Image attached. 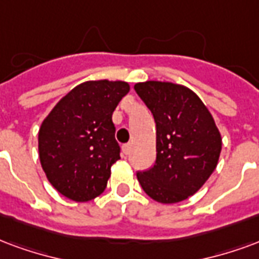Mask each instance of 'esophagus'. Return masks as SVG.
Returning <instances> with one entry per match:
<instances>
[{"mask_svg":"<svg viewBox=\"0 0 259 259\" xmlns=\"http://www.w3.org/2000/svg\"><path fill=\"white\" fill-rule=\"evenodd\" d=\"M122 151H123L124 155H129L130 151H132V145H130V144H123V145H122Z\"/></svg>","mask_w":259,"mask_h":259,"instance_id":"obj_1","label":"esophagus"}]
</instances>
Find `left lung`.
<instances>
[{
    "mask_svg": "<svg viewBox=\"0 0 259 259\" xmlns=\"http://www.w3.org/2000/svg\"><path fill=\"white\" fill-rule=\"evenodd\" d=\"M156 123L154 167L137 173L141 188L159 203L183 202L215 170L222 140L207 107L191 89L171 82L135 85Z\"/></svg>",
    "mask_w": 259,
    "mask_h": 259,
    "instance_id": "left-lung-1",
    "label": "left lung"
}]
</instances>
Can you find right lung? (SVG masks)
<instances>
[{"instance_id":"add662e5","label":"right lung","mask_w":259,"mask_h":259,"mask_svg":"<svg viewBox=\"0 0 259 259\" xmlns=\"http://www.w3.org/2000/svg\"><path fill=\"white\" fill-rule=\"evenodd\" d=\"M130 86L123 81H88L67 93L38 132L39 160L49 183L74 202L104 192L111 166L120 159L112 112Z\"/></svg>"}]
</instances>
